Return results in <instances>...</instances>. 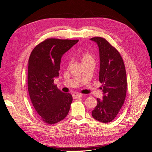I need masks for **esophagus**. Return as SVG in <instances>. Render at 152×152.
<instances>
[{
    "label": "esophagus",
    "instance_id": "obj_1",
    "mask_svg": "<svg viewBox=\"0 0 152 152\" xmlns=\"http://www.w3.org/2000/svg\"><path fill=\"white\" fill-rule=\"evenodd\" d=\"M72 96H73V99H77V98L82 97V96H83V94H80V93H73Z\"/></svg>",
    "mask_w": 152,
    "mask_h": 152
}]
</instances>
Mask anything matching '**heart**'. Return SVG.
<instances>
[{"mask_svg":"<svg viewBox=\"0 0 152 152\" xmlns=\"http://www.w3.org/2000/svg\"><path fill=\"white\" fill-rule=\"evenodd\" d=\"M80 60L82 64L89 62H94V58L91 53H84L80 56Z\"/></svg>","mask_w":152,"mask_h":152,"instance_id":"heart-1","label":"heart"}]
</instances>
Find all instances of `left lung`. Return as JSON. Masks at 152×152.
<instances>
[{
	"label": "left lung",
	"mask_w": 152,
	"mask_h": 152,
	"mask_svg": "<svg viewBox=\"0 0 152 152\" xmlns=\"http://www.w3.org/2000/svg\"><path fill=\"white\" fill-rule=\"evenodd\" d=\"M90 40L98 44L99 53V80L103 84V99L97 98L98 104L92 116L100 122L108 123L117 115L125 101L127 77L125 65L118 50L102 37Z\"/></svg>",
	"instance_id": "1"
}]
</instances>
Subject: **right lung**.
<instances>
[{
	"instance_id": "add662e5",
	"label": "right lung",
	"mask_w": 152,
	"mask_h": 152,
	"mask_svg": "<svg viewBox=\"0 0 152 152\" xmlns=\"http://www.w3.org/2000/svg\"><path fill=\"white\" fill-rule=\"evenodd\" d=\"M79 40L48 39L32 50L28 60V89L36 112L45 123L63 120L72 103V96L63 93L54 84L59 77L63 55Z\"/></svg>"
}]
</instances>
